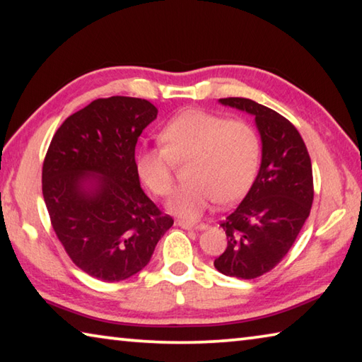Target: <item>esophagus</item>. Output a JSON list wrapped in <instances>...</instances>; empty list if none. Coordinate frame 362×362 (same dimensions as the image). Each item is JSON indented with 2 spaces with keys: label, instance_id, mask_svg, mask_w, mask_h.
I'll list each match as a JSON object with an SVG mask.
<instances>
[{
  "label": "esophagus",
  "instance_id": "esophagus-1",
  "mask_svg": "<svg viewBox=\"0 0 362 362\" xmlns=\"http://www.w3.org/2000/svg\"><path fill=\"white\" fill-rule=\"evenodd\" d=\"M177 225H179L180 228H185V230H206L207 228L206 223H193V222H185V220H179Z\"/></svg>",
  "mask_w": 362,
  "mask_h": 362
}]
</instances>
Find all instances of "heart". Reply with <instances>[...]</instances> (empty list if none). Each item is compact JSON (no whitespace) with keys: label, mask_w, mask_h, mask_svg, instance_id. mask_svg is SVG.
I'll use <instances>...</instances> for the list:
<instances>
[{"label":"heart","mask_w":362,"mask_h":362,"mask_svg":"<svg viewBox=\"0 0 362 362\" xmlns=\"http://www.w3.org/2000/svg\"><path fill=\"white\" fill-rule=\"evenodd\" d=\"M163 146H145L136 155V169L153 193L173 189V159L189 158L185 185L168 201L169 211L196 218L214 201L233 203L247 192L260 163L259 134L243 119H225L204 110H185L161 131Z\"/></svg>","instance_id":"b5f03b06"}]
</instances>
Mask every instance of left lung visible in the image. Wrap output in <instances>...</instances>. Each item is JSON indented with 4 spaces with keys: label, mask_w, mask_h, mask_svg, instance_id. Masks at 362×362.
<instances>
[{
    "label": "left lung",
    "mask_w": 362,
    "mask_h": 362,
    "mask_svg": "<svg viewBox=\"0 0 362 362\" xmlns=\"http://www.w3.org/2000/svg\"><path fill=\"white\" fill-rule=\"evenodd\" d=\"M218 102L255 116L262 163L246 198L220 223L228 244L214 267L225 276L254 279L284 259L310 216L311 159L296 126L274 110L243 97Z\"/></svg>",
    "instance_id": "1"
}]
</instances>
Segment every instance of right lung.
Returning a JSON list of instances; mask_svg holds the SVG:
<instances>
[{
    "mask_svg": "<svg viewBox=\"0 0 362 362\" xmlns=\"http://www.w3.org/2000/svg\"><path fill=\"white\" fill-rule=\"evenodd\" d=\"M145 99H97L69 116L42 164V196L66 254L89 276L116 283L150 262L174 225L140 188L136 145L156 119Z\"/></svg>",
    "mask_w": 362,
    "mask_h": 362,
    "instance_id": "right-lung-1",
    "label": "right lung"
}]
</instances>
